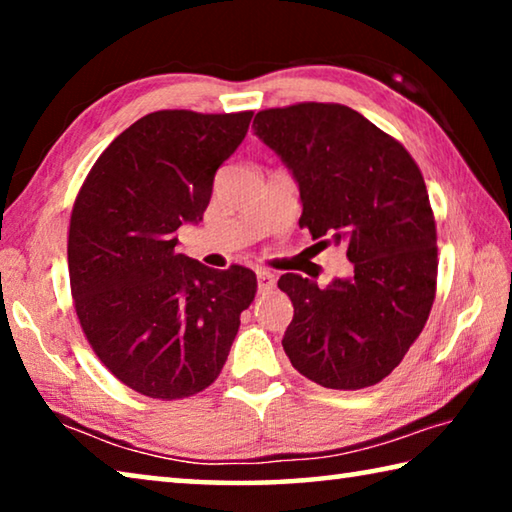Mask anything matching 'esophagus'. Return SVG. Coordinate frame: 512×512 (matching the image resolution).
<instances>
[{
    "instance_id": "obj_1",
    "label": "esophagus",
    "mask_w": 512,
    "mask_h": 512,
    "mask_svg": "<svg viewBox=\"0 0 512 512\" xmlns=\"http://www.w3.org/2000/svg\"><path fill=\"white\" fill-rule=\"evenodd\" d=\"M273 287H275V275L259 268V271H257V289H259V293L273 291Z\"/></svg>"
}]
</instances>
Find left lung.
<instances>
[{
    "label": "left lung",
    "mask_w": 512,
    "mask_h": 512,
    "mask_svg": "<svg viewBox=\"0 0 512 512\" xmlns=\"http://www.w3.org/2000/svg\"><path fill=\"white\" fill-rule=\"evenodd\" d=\"M253 128L298 180L300 228L343 241L354 264L350 280L325 289L298 273L280 277L293 302L282 348L318 386L379 384L420 336L436 298L438 237L422 171L395 137L341 103L259 110Z\"/></svg>",
    "instance_id": "8db88e82"
}]
</instances>
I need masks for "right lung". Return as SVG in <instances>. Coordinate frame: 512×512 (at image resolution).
Wrapping results in <instances>:
<instances>
[{
	"instance_id": "obj_1",
	"label": "right lung",
	"mask_w": 512,
	"mask_h": 512,
	"mask_svg": "<svg viewBox=\"0 0 512 512\" xmlns=\"http://www.w3.org/2000/svg\"><path fill=\"white\" fill-rule=\"evenodd\" d=\"M253 110H158L110 142L76 194L67 264L85 339L121 384L185 400L219 377L257 277L176 253L201 221L214 173L237 151Z\"/></svg>"
}]
</instances>
